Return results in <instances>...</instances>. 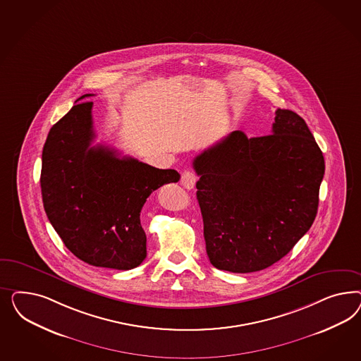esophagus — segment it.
<instances>
[{"instance_id":"esophagus-1","label":"esophagus","mask_w":361,"mask_h":361,"mask_svg":"<svg viewBox=\"0 0 361 361\" xmlns=\"http://www.w3.org/2000/svg\"><path fill=\"white\" fill-rule=\"evenodd\" d=\"M197 175L193 171H185L183 175H181V184L183 186H185L186 189H193L196 185Z\"/></svg>"}]
</instances>
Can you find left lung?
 <instances>
[{
	"label": "left lung",
	"mask_w": 361,
	"mask_h": 361,
	"mask_svg": "<svg viewBox=\"0 0 361 361\" xmlns=\"http://www.w3.org/2000/svg\"><path fill=\"white\" fill-rule=\"evenodd\" d=\"M209 261L230 273L283 258L314 224L324 157L298 114L275 111L271 135L231 132L193 160Z\"/></svg>",
	"instance_id": "1"
}]
</instances>
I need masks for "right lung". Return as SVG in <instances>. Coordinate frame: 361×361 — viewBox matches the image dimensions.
Wrapping results in <instances>:
<instances>
[{
	"mask_svg": "<svg viewBox=\"0 0 361 361\" xmlns=\"http://www.w3.org/2000/svg\"><path fill=\"white\" fill-rule=\"evenodd\" d=\"M87 97L91 94L78 100ZM91 109L92 102L73 106L47 135L41 171L44 212L66 247L80 261L131 270L147 257L142 205L153 190L177 183L180 175L119 157L102 144L92 147Z\"/></svg>",
	"mask_w": 361,
	"mask_h": 361,
	"instance_id": "add662e5",
	"label": "right lung"
}]
</instances>
